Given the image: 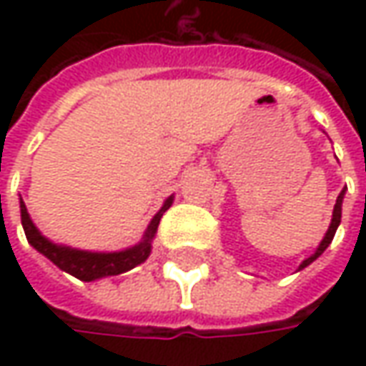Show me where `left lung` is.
<instances>
[{
	"label": "left lung",
	"mask_w": 366,
	"mask_h": 366,
	"mask_svg": "<svg viewBox=\"0 0 366 366\" xmlns=\"http://www.w3.org/2000/svg\"><path fill=\"white\" fill-rule=\"evenodd\" d=\"M345 191L346 189L340 191V195H338V199H336V205H334V212H332L330 228H328V232H326V236H324V240L320 242V246H317L316 252H314V254H312L310 259H305L302 262V264H300V271H302V269H305V267H307L310 262H314V260H316L317 257H320V254H322V252H324V250H326V248L330 246L332 238H334V234H336V230H338V226H340V218H342V199H345Z\"/></svg>",
	"instance_id": "obj_1"
}]
</instances>
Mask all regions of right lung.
<instances>
[{"mask_svg": "<svg viewBox=\"0 0 366 366\" xmlns=\"http://www.w3.org/2000/svg\"><path fill=\"white\" fill-rule=\"evenodd\" d=\"M173 204V195L162 204L161 212L150 219L147 232L142 236V240L132 248H126L120 252H89V250H77L71 246H61L50 242L49 238H44L40 230L34 226V222L30 219V214L26 209V204L20 199V214H21V226L28 242L34 246L40 254H44L46 259L52 260L61 271L73 274L81 281H95L102 277H112V274L126 273L134 269L136 264L144 262L150 254L152 248V238L157 234L159 222H161L162 214L171 207Z\"/></svg>", "mask_w": 366, "mask_h": 366, "instance_id": "obj_1", "label": "right lung"}]
</instances>
